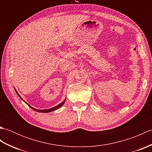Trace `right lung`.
I'll return each instance as SVG.
<instances>
[{
  "label": "right lung",
  "instance_id": "right-lung-1",
  "mask_svg": "<svg viewBox=\"0 0 152 152\" xmlns=\"http://www.w3.org/2000/svg\"><path fill=\"white\" fill-rule=\"evenodd\" d=\"M16 93H17V91H16ZM17 94L18 95V93H17ZM19 95V97H20V96H19V95ZM21 98V97H20ZM23 100V99H22ZM64 102H65V100H64V101H63L61 103H60L59 104H58L57 106H55V107H53V108H50V109H46V110H37V109H35V108H33L32 107V106H31L30 105H28V106H30V108H32L33 110H35V111H37V112H44V113H45V112H52V111H54V110H57V109H58V108H59L60 107H61V106H62L63 105V104L64 103Z\"/></svg>",
  "mask_w": 152,
  "mask_h": 152
}]
</instances>
